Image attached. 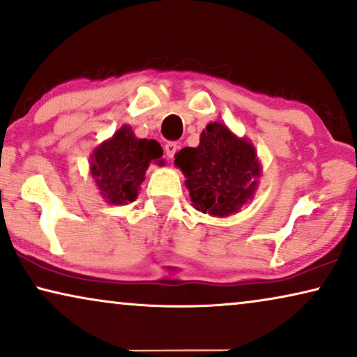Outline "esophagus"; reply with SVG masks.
<instances>
[{"instance_id":"34e87169","label":"esophagus","mask_w":357,"mask_h":357,"mask_svg":"<svg viewBox=\"0 0 357 357\" xmlns=\"http://www.w3.org/2000/svg\"><path fill=\"white\" fill-rule=\"evenodd\" d=\"M177 149H178V144L174 143V141H170V143H167V144L164 146V153H165V155H167L169 159L174 158L175 153H177Z\"/></svg>"}]
</instances>
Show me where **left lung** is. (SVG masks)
<instances>
[{"label":"left lung","mask_w":357,"mask_h":357,"mask_svg":"<svg viewBox=\"0 0 357 357\" xmlns=\"http://www.w3.org/2000/svg\"><path fill=\"white\" fill-rule=\"evenodd\" d=\"M175 165L187 177L193 206L219 218L237 213L252 198L260 174L253 146L216 121L203 131L198 148L177 153Z\"/></svg>","instance_id":"left-lung-1"}]
</instances>
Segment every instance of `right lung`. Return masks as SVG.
<instances>
[{
  "label": "right lung",
  "instance_id": "obj_1",
  "mask_svg": "<svg viewBox=\"0 0 357 357\" xmlns=\"http://www.w3.org/2000/svg\"><path fill=\"white\" fill-rule=\"evenodd\" d=\"M162 158V148L154 139H138L128 126L96 149L91 174L107 203L135 202L151 160Z\"/></svg>",
  "mask_w": 357,
  "mask_h": 357
}]
</instances>
